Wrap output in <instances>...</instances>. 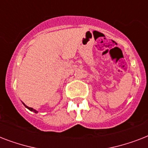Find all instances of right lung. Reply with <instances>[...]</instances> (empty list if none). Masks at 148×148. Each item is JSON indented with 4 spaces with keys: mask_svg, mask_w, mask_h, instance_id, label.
Here are the masks:
<instances>
[{
    "mask_svg": "<svg viewBox=\"0 0 148 148\" xmlns=\"http://www.w3.org/2000/svg\"><path fill=\"white\" fill-rule=\"evenodd\" d=\"M23 104H24V105L25 106V108H27V109H28V110H31V111H34V113H38V111H37V110H34V109H33V108H29V107H27V106L25 105V104H24V103H23Z\"/></svg>",
    "mask_w": 148,
    "mask_h": 148,
    "instance_id": "obj_1",
    "label": "right lung"
}]
</instances>
